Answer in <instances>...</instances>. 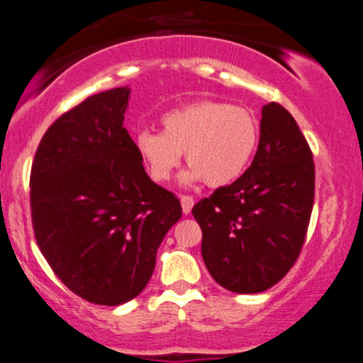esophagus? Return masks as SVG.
<instances>
[{
	"instance_id": "esophagus-1",
	"label": "esophagus",
	"mask_w": 363,
	"mask_h": 363,
	"mask_svg": "<svg viewBox=\"0 0 363 363\" xmlns=\"http://www.w3.org/2000/svg\"><path fill=\"white\" fill-rule=\"evenodd\" d=\"M180 201H182L183 213L189 215L190 211H192V206H194V197L192 196H182Z\"/></svg>"
}]
</instances>
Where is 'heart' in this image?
Wrapping results in <instances>:
<instances>
[{"label": "heart", "instance_id": "b5f03b06", "mask_svg": "<svg viewBox=\"0 0 363 363\" xmlns=\"http://www.w3.org/2000/svg\"><path fill=\"white\" fill-rule=\"evenodd\" d=\"M162 132L141 130L134 146L153 182L173 177L185 152L189 169L183 185L206 182L225 186L236 182L256 155L259 123L247 107L218 100H199L177 107L160 118Z\"/></svg>", "mask_w": 363, "mask_h": 363}]
</instances>
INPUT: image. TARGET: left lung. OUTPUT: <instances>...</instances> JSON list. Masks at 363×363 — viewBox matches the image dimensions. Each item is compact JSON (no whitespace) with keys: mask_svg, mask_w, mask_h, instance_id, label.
Listing matches in <instances>:
<instances>
[{"mask_svg":"<svg viewBox=\"0 0 363 363\" xmlns=\"http://www.w3.org/2000/svg\"><path fill=\"white\" fill-rule=\"evenodd\" d=\"M314 204V162L295 118L270 102L249 169L192 208L211 277L233 293H261L298 259Z\"/></svg>","mask_w":363,"mask_h":363,"instance_id":"1","label":"left lung"}]
</instances>
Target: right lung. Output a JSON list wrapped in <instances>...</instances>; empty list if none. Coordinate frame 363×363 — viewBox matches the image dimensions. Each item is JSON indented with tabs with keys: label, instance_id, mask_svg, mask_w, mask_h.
<instances>
[{
	"label": "right lung",
	"instance_id": "1",
	"mask_svg": "<svg viewBox=\"0 0 363 363\" xmlns=\"http://www.w3.org/2000/svg\"><path fill=\"white\" fill-rule=\"evenodd\" d=\"M128 99V86L88 96L49 127L31 166L38 249L70 291L99 305L146 288L157 249L182 217L123 127Z\"/></svg>",
	"mask_w": 363,
	"mask_h": 363
}]
</instances>
